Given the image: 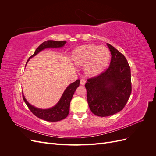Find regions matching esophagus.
Instances as JSON below:
<instances>
[{"mask_svg":"<svg viewBox=\"0 0 156 156\" xmlns=\"http://www.w3.org/2000/svg\"><path fill=\"white\" fill-rule=\"evenodd\" d=\"M85 83H86V80L84 79H81L80 80V84H82V85H84Z\"/></svg>","mask_w":156,"mask_h":156,"instance_id":"esophagus-1","label":"esophagus"}]
</instances>
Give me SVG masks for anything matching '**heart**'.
Segmentation results:
<instances>
[{
	"instance_id": "heart-1",
	"label": "heart",
	"mask_w": 156,
	"mask_h": 156,
	"mask_svg": "<svg viewBox=\"0 0 156 156\" xmlns=\"http://www.w3.org/2000/svg\"><path fill=\"white\" fill-rule=\"evenodd\" d=\"M110 51L104 46L94 45H84L75 50L72 57L77 65H86L88 75H94L104 68L110 58Z\"/></svg>"
}]
</instances>
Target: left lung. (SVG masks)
<instances>
[{"mask_svg":"<svg viewBox=\"0 0 156 156\" xmlns=\"http://www.w3.org/2000/svg\"><path fill=\"white\" fill-rule=\"evenodd\" d=\"M111 60L105 71L87 79L85 87L90 108L98 116H108L122 111L131 93V69L124 55L109 44Z\"/></svg>","mask_w":156,"mask_h":156,"instance_id":"left-lung-1","label":"left lung"}]
</instances>
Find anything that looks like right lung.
Listing matches in <instances>:
<instances>
[{
	"instance_id": "add662e5",
	"label": "right lung",
	"mask_w": 156,
	"mask_h": 156,
	"mask_svg": "<svg viewBox=\"0 0 156 156\" xmlns=\"http://www.w3.org/2000/svg\"><path fill=\"white\" fill-rule=\"evenodd\" d=\"M66 41H53V40H48L44 41L42 43L38 48H37L34 53L31 56H30L29 60L33 56L36 55L37 53H40V51L44 50L46 48H57L63 47ZM80 81L79 79H77L74 83L70 84L69 85L65 90L64 92L62 97L60 99L59 101L57 103V104L55 105L53 107H52L49 109H41L34 107V106L31 105L30 103H29L23 94V100L25 102L27 107H29L30 111L34 114L36 116L40 118V119L44 120L45 121L48 122H57L62 120L66 118L69 114V105H70V101L72 100V98L73 96V94L76 90L77 88L79 86Z\"/></svg>"
}]
</instances>
